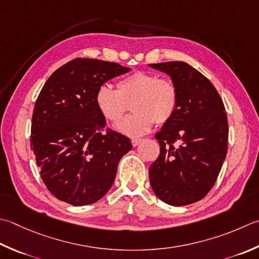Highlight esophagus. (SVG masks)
<instances>
[{
  "instance_id": "obj_1",
  "label": "esophagus",
  "mask_w": 259,
  "mask_h": 259,
  "mask_svg": "<svg viewBox=\"0 0 259 259\" xmlns=\"http://www.w3.org/2000/svg\"><path fill=\"white\" fill-rule=\"evenodd\" d=\"M141 141H143V139H137V138H134V139H131V144H133V146L134 147H136V146H138Z\"/></svg>"
}]
</instances>
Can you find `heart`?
I'll list each match as a JSON object with an SVG mask.
<instances>
[{"label": "heart", "mask_w": 259, "mask_h": 259, "mask_svg": "<svg viewBox=\"0 0 259 259\" xmlns=\"http://www.w3.org/2000/svg\"><path fill=\"white\" fill-rule=\"evenodd\" d=\"M95 105L105 120L118 123L129 105L134 114L116 125L126 136H143L156 124H164L173 118L179 108L180 96L174 82L160 78L155 73L137 70L116 83V90L100 86L95 93Z\"/></svg>", "instance_id": "b5f03b06"}]
</instances>
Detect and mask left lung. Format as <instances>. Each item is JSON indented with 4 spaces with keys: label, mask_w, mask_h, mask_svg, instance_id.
<instances>
[{
    "label": "left lung",
    "mask_w": 259,
    "mask_h": 259,
    "mask_svg": "<svg viewBox=\"0 0 259 259\" xmlns=\"http://www.w3.org/2000/svg\"><path fill=\"white\" fill-rule=\"evenodd\" d=\"M149 66L168 74L180 96L176 113L155 135L160 153L149 167L150 184L167 204L194 203L213 187L226 158L225 105L213 84L187 63Z\"/></svg>",
    "instance_id": "left-lung-1"
}]
</instances>
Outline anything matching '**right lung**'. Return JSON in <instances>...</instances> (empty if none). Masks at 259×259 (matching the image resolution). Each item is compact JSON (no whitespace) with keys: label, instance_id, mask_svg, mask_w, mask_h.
I'll return each instance as SVG.
<instances>
[{"label":"right lung","instance_id":"obj_1","mask_svg":"<svg viewBox=\"0 0 259 259\" xmlns=\"http://www.w3.org/2000/svg\"><path fill=\"white\" fill-rule=\"evenodd\" d=\"M130 68L75 58L52 74L35 101L30 146L48 191L75 206L92 204L112 186L131 141L112 129L95 105L100 86Z\"/></svg>","mask_w":259,"mask_h":259}]
</instances>
